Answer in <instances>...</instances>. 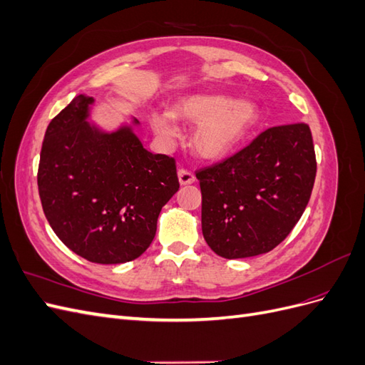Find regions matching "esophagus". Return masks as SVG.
Returning <instances> with one entry per match:
<instances>
[{"mask_svg": "<svg viewBox=\"0 0 365 365\" xmlns=\"http://www.w3.org/2000/svg\"><path fill=\"white\" fill-rule=\"evenodd\" d=\"M178 180L181 185H187V184H193L195 182V175L185 169H180L178 170Z\"/></svg>", "mask_w": 365, "mask_h": 365, "instance_id": "1", "label": "esophagus"}]
</instances>
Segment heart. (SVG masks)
<instances>
[{
    "label": "heart",
    "mask_w": 365,
    "mask_h": 365,
    "mask_svg": "<svg viewBox=\"0 0 365 365\" xmlns=\"http://www.w3.org/2000/svg\"><path fill=\"white\" fill-rule=\"evenodd\" d=\"M175 117L196 123L192 145L197 155L204 160H222L256 130L262 111L248 98L236 101L225 94H193L184 97L172 111L150 114V126L161 140L172 141L180 135Z\"/></svg>",
    "instance_id": "obj_1"
}]
</instances>
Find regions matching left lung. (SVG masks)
I'll use <instances>...</instances> for the list:
<instances>
[{"mask_svg": "<svg viewBox=\"0 0 365 365\" xmlns=\"http://www.w3.org/2000/svg\"><path fill=\"white\" fill-rule=\"evenodd\" d=\"M315 173L312 134L304 123L269 128L236 155L196 172L208 247L225 259L274 250L302 217Z\"/></svg>", "mask_w": 365, "mask_h": 365, "instance_id": "obj_1", "label": "left lung"}]
</instances>
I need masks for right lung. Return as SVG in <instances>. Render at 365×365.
<instances>
[{
	"mask_svg": "<svg viewBox=\"0 0 365 365\" xmlns=\"http://www.w3.org/2000/svg\"><path fill=\"white\" fill-rule=\"evenodd\" d=\"M94 98L79 94L43 137L38 189L56 236L77 256L115 264L140 257L161 208L178 192L175 160L143 148L137 118L105 130L90 123Z\"/></svg>",
	"mask_w": 365,
	"mask_h": 365,
	"instance_id": "add662e5",
	"label": "right lung"
}]
</instances>
